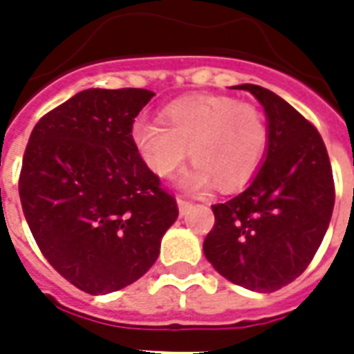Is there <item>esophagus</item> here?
<instances>
[{
  "instance_id": "1",
  "label": "esophagus",
  "mask_w": 354,
  "mask_h": 354,
  "mask_svg": "<svg viewBox=\"0 0 354 354\" xmlns=\"http://www.w3.org/2000/svg\"><path fill=\"white\" fill-rule=\"evenodd\" d=\"M191 205H193V202H189V200L178 196V207H180V213H182V215H185V213L191 209Z\"/></svg>"
}]
</instances>
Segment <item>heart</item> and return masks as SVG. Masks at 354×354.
<instances>
[{
    "label": "heart",
    "instance_id": "1",
    "mask_svg": "<svg viewBox=\"0 0 354 354\" xmlns=\"http://www.w3.org/2000/svg\"><path fill=\"white\" fill-rule=\"evenodd\" d=\"M163 122L138 119L133 143L145 163L161 178L172 176L187 160L194 167L183 187L205 191L216 183L222 191L241 187L261 165L268 145V128L259 108L227 95L182 99L163 110Z\"/></svg>",
    "mask_w": 354,
    "mask_h": 354
}]
</instances>
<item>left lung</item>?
Returning <instances> with one entry per match:
<instances>
[{"label": "left lung", "instance_id": "obj_1", "mask_svg": "<svg viewBox=\"0 0 354 354\" xmlns=\"http://www.w3.org/2000/svg\"><path fill=\"white\" fill-rule=\"evenodd\" d=\"M236 90L250 91L264 106L268 152L246 191L211 205L215 226L204 253L235 285L274 292L299 277L318 252L335 207V180L313 122L266 88Z\"/></svg>", "mask_w": 354, "mask_h": 354}]
</instances>
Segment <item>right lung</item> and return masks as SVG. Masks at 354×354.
<instances>
[{"instance_id": "obj_1", "label": "right lung", "mask_w": 354, "mask_h": 354, "mask_svg": "<svg viewBox=\"0 0 354 354\" xmlns=\"http://www.w3.org/2000/svg\"><path fill=\"white\" fill-rule=\"evenodd\" d=\"M149 90L91 88L47 112L19 171L25 221L47 263L88 294L132 285L178 218L132 138Z\"/></svg>"}]
</instances>
